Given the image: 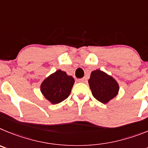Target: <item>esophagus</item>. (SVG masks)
<instances>
[{"label": "esophagus", "mask_w": 148, "mask_h": 148, "mask_svg": "<svg viewBox=\"0 0 148 148\" xmlns=\"http://www.w3.org/2000/svg\"><path fill=\"white\" fill-rule=\"evenodd\" d=\"M78 82H86V77H83V78H81V79H78Z\"/></svg>", "instance_id": "1"}]
</instances>
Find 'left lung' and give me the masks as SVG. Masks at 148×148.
<instances>
[{
	"label": "left lung",
	"mask_w": 148,
	"mask_h": 148,
	"mask_svg": "<svg viewBox=\"0 0 148 148\" xmlns=\"http://www.w3.org/2000/svg\"><path fill=\"white\" fill-rule=\"evenodd\" d=\"M88 83L94 97L102 103H108L119 92V84L116 79L99 69L91 72Z\"/></svg>",
	"instance_id": "8db88e82"
}]
</instances>
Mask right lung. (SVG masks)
<instances>
[{"instance_id":"1","label":"right lung","mask_w":148,"mask_h":148,"mask_svg":"<svg viewBox=\"0 0 148 148\" xmlns=\"http://www.w3.org/2000/svg\"><path fill=\"white\" fill-rule=\"evenodd\" d=\"M74 83V79L66 72L58 70L42 81L40 90L51 104H58L68 98Z\"/></svg>"}]
</instances>
